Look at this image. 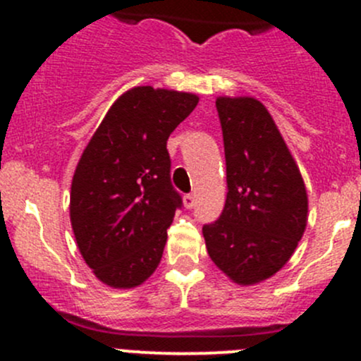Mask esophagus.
Masks as SVG:
<instances>
[{
  "instance_id": "esophagus-1",
  "label": "esophagus",
  "mask_w": 361,
  "mask_h": 361,
  "mask_svg": "<svg viewBox=\"0 0 361 361\" xmlns=\"http://www.w3.org/2000/svg\"><path fill=\"white\" fill-rule=\"evenodd\" d=\"M183 204H185V207H187V209H192V207L195 206V195L194 194H187V195H185Z\"/></svg>"
}]
</instances>
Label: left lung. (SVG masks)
<instances>
[{"label": "left lung", "instance_id": "left-lung-1", "mask_svg": "<svg viewBox=\"0 0 361 361\" xmlns=\"http://www.w3.org/2000/svg\"><path fill=\"white\" fill-rule=\"evenodd\" d=\"M227 199L202 227L211 260L239 285L271 278L288 262L307 221L300 171L274 120L253 97H218Z\"/></svg>", "mask_w": 361, "mask_h": 361}]
</instances>
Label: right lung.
<instances>
[{
	"label": "right lung",
	"instance_id": "1",
	"mask_svg": "<svg viewBox=\"0 0 361 361\" xmlns=\"http://www.w3.org/2000/svg\"><path fill=\"white\" fill-rule=\"evenodd\" d=\"M194 94L134 87L113 103L71 183V225L94 274L134 288L157 269L183 206L171 183L169 134L194 111Z\"/></svg>",
	"mask_w": 361,
	"mask_h": 361
}]
</instances>
